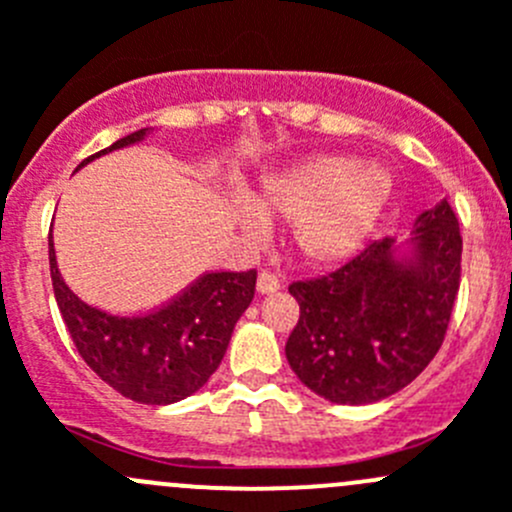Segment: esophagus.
<instances>
[{
	"label": "esophagus",
	"instance_id": "esophagus-1",
	"mask_svg": "<svg viewBox=\"0 0 512 512\" xmlns=\"http://www.w3.org/2000/svg\"><path fill=\"white\" fill-rule=\"evenodd\" d=\"M280 277L275 275V272H270V270H262L260 272V277H257V289H260L262 294H267V292H275V289H280Z\"/></svg>",
	"mask_w": 512,
	"mask_h": 512
}]
</instances>
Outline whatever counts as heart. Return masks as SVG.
Wrapping results in <instances>:
<instances>
[{
    "instance_id": "1",
    "label": "heart",
    "mask_w": 512,
    "mask_h": 512,
    "mask_svg": "<svg viewBox=\"0 0 512 512\" xmlns=\"http://www.w3.org/2000/svg\"><path fill=\"white\" fill-rule=\"evenodd\" d=\"M391 178L379 165H359L347 156H317L272 175L257 193V213L294 223V247L312 265H332L361 247L384 213ZM242 213L252 237L262 220Z\"/></svg>"
}]
</instances>
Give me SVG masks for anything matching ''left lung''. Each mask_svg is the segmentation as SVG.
Segmentation results:
<instances>
[{
	"label": "left lung",
	"mask_w": 512,
	"mask_h": 512,
	"mask_svg": "<svg viewBox=\"0 0 512 512\" xmlns=\"http://www.w3.org/2000/svg\"><path fill=\"white\" fill-rule=\"evenodd\" d=\"M416 230L414 260H399L386 237L327 275L289 285L299 322L287 361L314 394L334 404L381 401L441 349L461 287V227L443 200Z\"/></svg>",
	"instance_id": "left-lung-1"
}]
</instances>
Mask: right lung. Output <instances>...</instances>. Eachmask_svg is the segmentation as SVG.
<instances>
[{"label": "right lung", "instance_id": "obj_1", "mask_svg": "<svg viewBox=\"0 0 512 512\" xmlns=\"http://www.w3.org/2000/svg\"><path fill=\"white\" fill-rule=\"evenodd\" d=\"M148 128L111 148L131 146ZM79 165V168H81ZM49 267L54 297L81 359L111 389L138 404H173L195 394L223 361L232 329L255 297L257 270L208 272L158 312L118 317L81 302L61 280L49 235Z\"/></svg>", "mask_w": 512, "mask_h": 512}]
</instances>
